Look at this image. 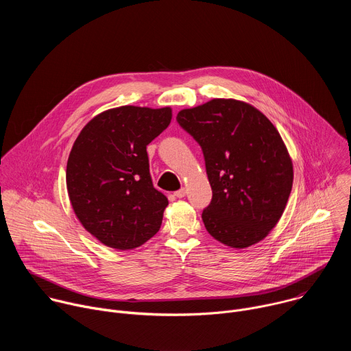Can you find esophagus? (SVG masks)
Here are the masks:
<instances>
[{"mask_svg": "<svg viewBox=\"0 0 351 351\" xmlns=\"http://www.w3.org/2000/svg\"><path fill=\"white\" fill-rule=\"evenodd\" d=\"M173 194H175V195H176V197H178V198H183V197H184V195H186V194H187V190H186V189H180V190H178V191H175V193H173Z\"/></svg>", "mask_w": 351, "mask_h": 351, "instance_id": "34e87169", "label": "esophagus"}]
</instances>
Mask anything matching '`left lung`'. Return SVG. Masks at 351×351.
Segmentation results:
<instances>
[{
  "mask_svg": "<svg viewBox=\"0 0 351 351\" xmlns=\"http://www.w3.org/2000/svg\"><path fill=\"white\" fill-rule=\"evenodd\" d=\"M179 125L202 145L211 204L208 233L232 248L264 240L279 222L293 186V162L272 122L234 98L179 111Z\"/></svg>",
  "mask_w": 351,
  "mask_h": 351,
  "instance_id": "obj_1",
  "label": "left lung"
}]
</instances>
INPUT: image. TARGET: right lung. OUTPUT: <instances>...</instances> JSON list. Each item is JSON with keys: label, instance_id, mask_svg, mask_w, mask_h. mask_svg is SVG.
Masks as SVG:
<instances>
[{"label": "right lung", "instance_id": "obj_1", "mask_svg": "<svg viewBox=\"0 0 351 351\" xmlns=\"http://www.w3.org/2000/svg\"><path fill=\"white\" fill-rule=\"evenodd\" d=\"M172 110L122 106L95 115L66 164L75 215L99 243L132 250L161 228L168 198L153 186L147 145L171 123Z\"/></svg>", "mask_w": 351, "mask_h": 351}]
</instances>
